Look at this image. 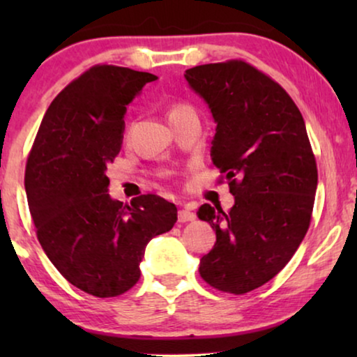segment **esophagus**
<instances>
[{"mask_svg":"<svg viewBox=\"0 0 357 357\" xmlns=\"http://www.w3.org/2000/svg\"><path fill=\"white\" fill-rule=\"evenodd\" d=\"M195 213L193 211H190V209H187V208H183V209H180L178 211V222H190V221H195Z\"/></svg>","mask_w":357,"mask_h":357,"instance_id":"obj_1","label":"esophagus"}]
</instances>
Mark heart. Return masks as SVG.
<instances>
[{"instance_id": "obj_1", "label": "heart", "mask_w": 357, "mask_h": 357, "mask_svg": "<svg viewBox=\"0 0 357 357\" xmlns=\"http://www.w3.org/2000/svg\"><path fill=\"white\" fill-rule=\"evenodd\" d=\"M185 109H188V107L187 105H175V107H172V110H170L169 116L174 115V114H177V112H180V110H185Z\"/></svg>"}]
</instances>
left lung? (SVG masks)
<instances>
[{
    "mask_svg": "<svg viewBox=\"0 0 357 357\" xmlns=\"http://www.w3.org/2000/svg\"><path fill=\"white\" fill-rule=\"evenodd\" d=\"M183 76L211 112V160L234 195L229 213L209 204L198 209L216 231L199 275L219 291L245 294L275 278L305 237L319 180L315 158L297 105L253 66L211 63Z\"/></svg>",
    "mask_w": 357,
    "mask_h": 357,
    "instance_id": "left-lung-1",
    "label": "left lung"
}]
</instances>
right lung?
Returning <instances> with one entry per match:
<instances>
[{
    "instance_id": "1",
    "label": "right lung",
    "mask_w": 357,
    "mask_h": 357,
    "mask_svg": "<svg viewBox=\"0 0 357 357\" xmlns=\"http://www.w3.org/2000/svg\"><path fill=\"white\" fill-rule=\"evenodd\" d=\"M155 79L130 68H91L48 107L27 159L24 183L38 242L73 286L96 297L131 289L146 245L177 222V206L158 195L123 204L107 193L126 107Z\"/></svg>"
}]
</instances>
